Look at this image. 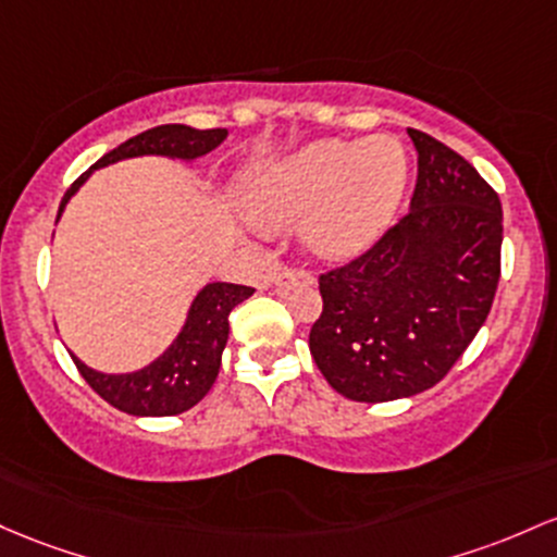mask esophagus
Returning <instances> with one entry per match:
<instances>
[{
    "label": "esophagus",
    "mask_w": 557,
    "mask_h": 557,
    "mask_svg": "<svg viewBox=\"0 0 557 557\" xmlns=\"http://www.w3.org/2000/svg\"><path fill=\"white\" fill-rule=\"evenodd\" d=\"M311 283V274L307 269H296V267H283L277 272V277H274V285H277L280 290H290V288H298V285H309Z\"/></svg>",
    "instance_id": "esophagus-1"
}]
</instances>
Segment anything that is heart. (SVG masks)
Returning <instances> with one entry per match:
<instances>
[{"mask_svg": "<svg viewBox=\"0 0 557 557\" xmlns=\"http://www.w3.org/2000/svg\"><path fill=\"white\" fill-rule=\"evenodd\" d=\"M407 152L394 137L322 139L280 161L250 166L240 209L261 227L307 220V243L325 259H348L386 230L405 193Z\"/></svg>", "mask_w": 557, "mask_h": 557, "instance_id": "b5f03b06", "label": "heart"}]
</instances>
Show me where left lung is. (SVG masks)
Returning <instances> with one entry per match:
<instances>
[{
	"label": "left lung",
	"mask_w": 557,
	"mask_h": 557,
	"mask_svg": "<svg viewBox=\"0 0 557 557\" xmlns=\"http://www.w3.org/2000/svg\"><path fill=\"white\" fill-rule=\"evenodd\" d=\"M418 150L409 211L348 264L320 274L309 351L351 401L436 386L475 338L499 283L503 206L460 152L407 129Z\"/></svg>",
	"instance_id": "8db88e82"
}]
</instances>
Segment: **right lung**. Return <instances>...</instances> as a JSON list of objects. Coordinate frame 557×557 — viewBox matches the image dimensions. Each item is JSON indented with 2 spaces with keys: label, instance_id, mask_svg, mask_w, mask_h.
Segmentation results:
<instances>
[{
  "label": "right lung",
  "instance_id": "right-lung-1",
  "mask_svg": "<svg viewBox=\"0 0 557 557\" xmlns=\"http://www.w3.org/2000/svg\"><path fill=\"white\" fill-rule=\"evenodd\" d=\"M224 137H227V129H193L185 124H163L137 134L115 150L106 152L95 166L73 182L63 203H60L58 219L71 195L84 185V180L95 169L137 156H169L193 161V158L219 148ZM248 296H253V288H248V285H206L195 296L185 327L176 335L174 344L148 368L129 372V375H106V372L87 368L73 354L71 357L84 381L95 388V394H100L108 405L121 409V412L139 414V418H169V414L187 412L189 407H195L209 394L213 381H216L219 368H222V351L230 335V311L246 301Z\"/></svg>",
  "mask_w": 557,
  "mask_h": 557
}]
</instances>
